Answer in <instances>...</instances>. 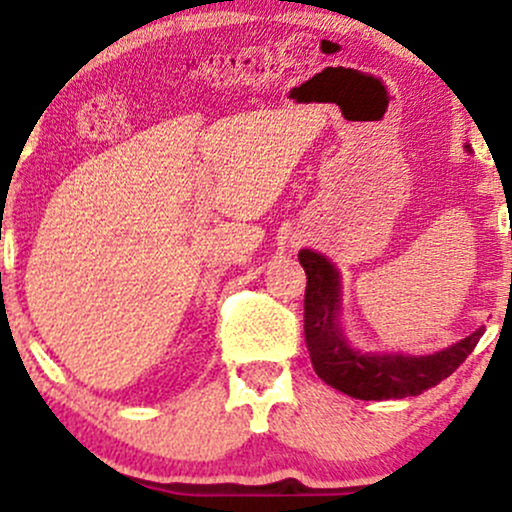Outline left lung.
Here are the masks:
<instances>
[{
  "instance_id": "left-lung-1",
  "label": "left lung",
  "mask_w": 512,
  "mask_h": 512,
  "mask_svg": "<svg viewBox=\"0 0 512 512\" xmlns=\"http://www.w3.org/2000/svg\"><path fill=\"white\" fill-rule=\"evenodd\" d=\"M305 286V344L315 373L334 390L356 399L416 397L455 373L474 351L484 330H477L431 356L399 351H361L349 344L342 327V276L325 255L298 252Z\"/></svg>"
}]
</instances>
